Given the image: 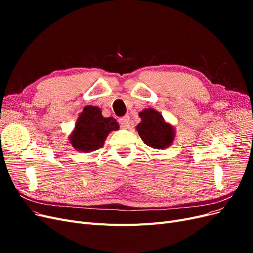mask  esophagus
<instances>
[{
  "instance_id": "esophagus-1",
  "label": "esophagus",
  "mask_w": 253,
  "mask_h": 253,
  "mask_svg": "<svg viewBox=\"0 0 253 253\" xmlns=\"http://www.w3.org/2000/svg\"><path fill=\"white\" fill-rule=\"evenodd\" d=\"M119 125L121 127H128L129 126V117L126 116L119 119Z\"/></svg>"
}]
</instances>
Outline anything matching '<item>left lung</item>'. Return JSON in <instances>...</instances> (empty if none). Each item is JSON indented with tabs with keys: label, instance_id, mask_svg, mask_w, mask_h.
Wrapping results in <instances>:
<instances>
[{
	"label": "left lung",
	"instance_id": "obj_1",
	"mask_svg": "<svg viewBox=\"0 0 253 253\" xmlns=\"http://www.w3.org/2000/svg\"><path fill=\"white\" fill-rule=\"evenodd\" d=\"M141 121L136 126L141 140L155 150H164L172 145L175 139L174 126L165 120L154 109H144L139 113Z\"/></svg>",
	"mask_w": 253,
	"mask_h": 253
}]
</instances>
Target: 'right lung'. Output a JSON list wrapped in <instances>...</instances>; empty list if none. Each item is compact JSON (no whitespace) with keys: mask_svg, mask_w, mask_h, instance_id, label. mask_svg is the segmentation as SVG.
<instances>
[{"mask_svg":"<svg viewBox=\"0 0 253 253\" xmlns=\"http://www.w3.org/2000/svg\"><path fill=\"white\" fill-rule=\"evenodd\" d=\"M117 129L119 125L116 119L103 117L98 106L86 105L79 114L68 139L75 150L89 153L102 148L106 137Z\"/></svg>","mask_w":253,"mask_h":253,"instance_id":"add662e5","label":"right lung"}]
</instances>
